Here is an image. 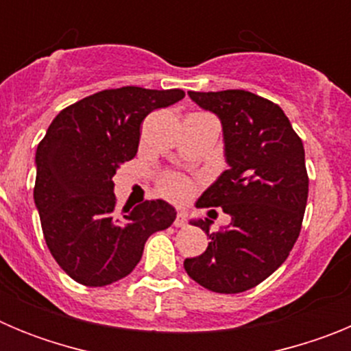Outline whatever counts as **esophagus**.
I'll use <instances>...</instances> for the list:
<instances>
[{"label":"esophagus","instance_id":"esophagus-1","mask_svg":"<svg viewBox=\"0 0 351 351\" xmlns=\"http://www.w3.org/2000/svg\"><path fill=\"white\" fill-rule=\"evenodd\" d=\"M188 225V219H186V214L184 213H179L176 221H173V226H178V228H184Z\"/></svg>","mask_w":351,"mask_h":351}]
</instances>
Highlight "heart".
Instances as JSON below:
<instances>
[{
    "instance_id": "1",
    "label": "heart",
    "mask_w": 351,
    "mask_h": 351,
    "mask_svg": "<svg viewBox=\"0 0 351 351\" xmlns=\"http://www.w3.org/2000/svg\"><path fill=\"white\" fill-rule=\"evenodd\" d=\"M160 188L167 197L176 198V200H184V198H188L193 193L191 182L188 179L181 178V176H173V173H169V176L161 179Z\"/></svg>"
}]
</instances>
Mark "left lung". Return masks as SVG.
Here are the masks:
<instances>
[{
  "label": "left lung",
  "instance_id": "left-lung-1",
  "mask_svg": "<svg viewBox=\"0 0 351 351\" xmlns=\"http://www.w3.org/2000/svg\"><path fill=\"white\" fill-rule=\"evenodd\" d=\"M188 95L221 121L228 163L197 207H221L232 221L219 232H209L207 218L191 221L206 232L209 246L186 258L184 269L207 290L246 291L280 267L300 234L309 188L302 141L280 105L255 93Z\"/></svg>",
  "mask_w": 351,
  "mask_h": 351
}]
</instances>
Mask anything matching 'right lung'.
Wrapping results in <instances>:
<instances>
[{
  "instance_id": "add662e5",
  "label": "right lung",
  "mask_w": 351,
  "mask_h": 351,
  "mask_svg": "<svg viewBox=\"0 0 351 351\" xmlns=\"http://www.w3.org/2000/svg\"><path fill=\"white\" fill-rule=\"evenodd\" d=\"M182 98V89H105L63 108L38 144L33 195L43 237L77 283L105 287L128 276L149 235L176 219L163 200L119 214L112 178L137 154L145 116Z\"/></svg>"
}]
</instances>
